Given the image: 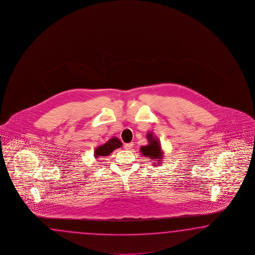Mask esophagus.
Masks as SVG:
<instances>
[{
	"label": "esophagus",
	"mask_w": 255,
	"mask_h": 255,
	"mask_svg": "<svg viewBox=\"0 0 255 255\" xmlns=\"http://www.w3.org/2000/svg\"><path fill=\"white\" fill-rule=\"evenodd\" d=\"M133 145H134V144L132 143V142H130V143L125 144V150H131V149L133 148Z\"/></svg>",
	"instance_id": "esophagus-1"
}]
</instances>
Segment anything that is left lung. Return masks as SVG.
I'll list each match as a JSON object with an SVG mask.
<instances>
[{
  "label": "left lung",
  "instance_id": "8db88e82",
  "mask_svg": "<svg viewBox=\"0 0 255 255\" xmlns=\"http://www.w3.org/2000/svg\"><path fill=\"white\" fill-rule=\"evenodd\" d=\"M147 138H148L149 144L140 147V151L142 155L149 157L151 160H155V162L161 161L163 159V151L158 139L152 135V132H149L147 134ZM153 165H158V164H153Z\"/></svg>",
  "mask_w": 255,
  "mask_h": 255
}]
</instances>
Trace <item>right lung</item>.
Instances as JSON below:
<instances>
[{
  "mask_svg": "<svg viewBox=\"0 0 255 255\" xmlns=\"http://www.w3.org/2000/svg\"><path fill=\"white\" fill-rule=\"evenodd\" d=\"M122 147V142L118 137H113L107 142L98 146L94 150V157L96 159L102 158V156H108L114 150Z\"/></svg>",
  "mask_w": 255,
  "mask_h": 255,
  "instance_id": "obj_1",
  "label": "right lung"
}]
</instances>
